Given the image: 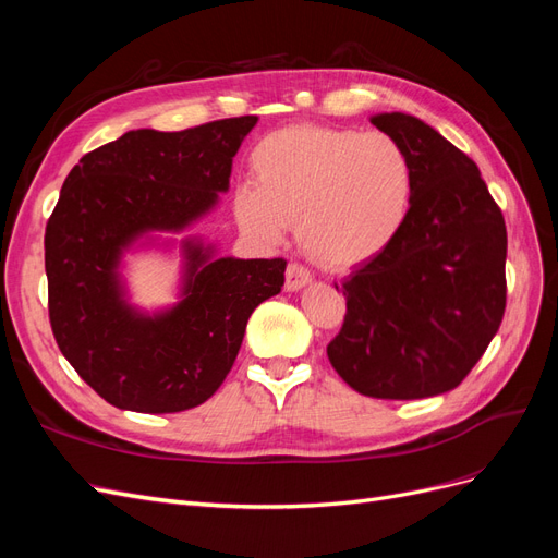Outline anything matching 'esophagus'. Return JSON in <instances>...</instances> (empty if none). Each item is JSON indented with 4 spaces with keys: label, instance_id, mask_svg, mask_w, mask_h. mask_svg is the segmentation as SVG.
<instances>
[{
    "label": "esophagus",
    "instance_id": "esophagus-1",
    "mask_svg": "<svg viewBox=\"0 0 558 558\" xmlns=\"http://www.w3.org/2000/svg\"><path fill=\"white\" fill-rule=\"evenodd\" d=\"M307 283H312V275L307 272L305 267L298 265V263H291L289 267H286V291L295 293L300 289H305Z\"/></svg>",
    "mask_w": 558,
    "mask_h": 558
}]
</instances>
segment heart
Returning <instances> with one entry per match:
<instances>
[{
  "mask_svg": "<svg viewBox=\"0 0 558 558\" xmlns=\"http://www.w3.org/2000/svg\"><path fill=\"white\" fill-rule=\"evenodd\" d=\"M253 183L234 193V218L248 238L277 244L298 223L316 263L349 269L369 263L408 223L414 170L384 132L291 125L251 154Z\"/></svg>",
  "mask_w": 558,
  "mask_h": 558,
  "instance_id": "obj_1",
  "label": "heart"
}]
</instances>
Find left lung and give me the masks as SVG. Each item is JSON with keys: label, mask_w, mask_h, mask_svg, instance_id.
Here are the masks:
<instances>
[{"label": "left lung", "mask_w": 558, "mask_h": 558, "mask_svg": "<svg viewBox=\"0 0 558 558\" xmlns=\"http://www.w3.org/2000/svg\"><path fill=\"white\" fill-rule=\"evenodd\" d=\"M373 125L412 160V209L396 242L342 281L347 316L328 359L369 398L440 396L500 328L508 230L477 165L435 128L400 111Z\"/></svg>", "instance_id": "obj_1"}]
</instances>
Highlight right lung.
<instances>
[{"label":"right lung","instance_id":"obj_1","mask_svg":"<svg viewBox=\"0 0 558 558\" xmlns=\"http://www.w3.org/2000/svg\"><path fill=\"white\" fill-rule=\"evenodd\" d=\"M258 116L181 132L130 130L83 156L46 226L48 316L62 356L118 410L172 414L216 393L238 359L246 320L281 291L283 258H218L193 228L230 189L232 158ZM180 246L174 306L129 302L128 250Z\"/></svg>","mask_w":558,"mask_h":558}]
</instances>
